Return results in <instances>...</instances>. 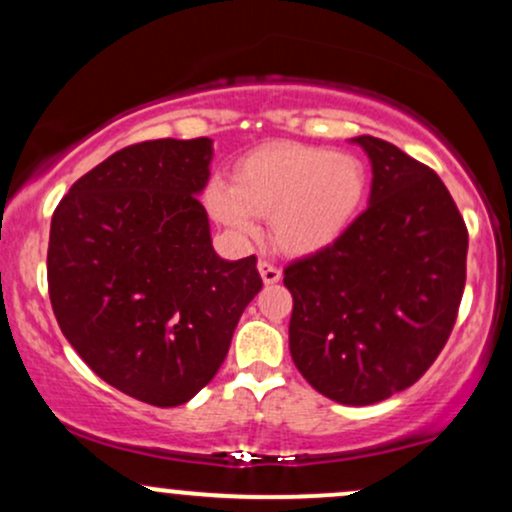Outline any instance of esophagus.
I'll use <instances>...</instances> for the list:
<instances>
[{"mask_svg":"<svg viewBox=\"0 0 512 512\" xmlns=\"http://www.w3.org/2000/svg\"><path fill=\"white\" fill-rule=\"evenodd\" d=\"M257 267H260V274H262V281H264V284H276V281L281 279V269L276 267L274 262H269V260H260V264H257Z\"/></svg>","mask_w":512,"mask_h":512,"instance_id":"obj_1","label":"esophagus"}]
</instances>
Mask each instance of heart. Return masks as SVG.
Instances as JSON below:
<instances>
[{
    "label": "heart",
    "mask_w": 512,
    "mask_h": 512,
    "mask_svg": "<svg viewBox=\"0 0 512 512\" xmlns=\"http://www.w3.org/2000/svg\"><path fill=\"white\" fill-rule=\"evenodd\" d=\"M368 173L361 158L322 146L272 144L240 158L233 185L211 180L207 207L233 236H257V216H272L276 245L308 255L332 245L361 211Z\"/></svg>",
    "instance_id": "obj_1"
}]
</instances>
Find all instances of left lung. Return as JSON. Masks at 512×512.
<instances>
[{"label":"left lung","mask_w":512,"mask_h":512,"mask_svg":"<svg viewBox=\"0 0 512 512\" xmlns=\"http://www.w3.org/2000/svg\"><path fill=\"white\" fill-rule=\"evenodd\" d=\"M370 204L327 248L291 262L289 349L320 395L366 404L407 390L448 342L467 279V226L431 168L378 137Z\"/></svg>","instance_id":"8db88e82"}]
</instances>
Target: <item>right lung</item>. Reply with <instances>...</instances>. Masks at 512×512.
<instances>
[{"label":"right lung","instance_id":"obj_1","mask_svg":"<svg viewBox=\"0 0 512 512\" xmlns=\"http://www.w3.org/2000/svg\"><path fill=\"white\" fill-rule=\"evenodd\" d=\"M211 139H154L105 158L52 214L48 289L86 366L125 395L178 407L216 375L262 289L257 257L211 248L197 195Z\"/></svg>","mask_w":512,"mask_h":512}]
</instances>
